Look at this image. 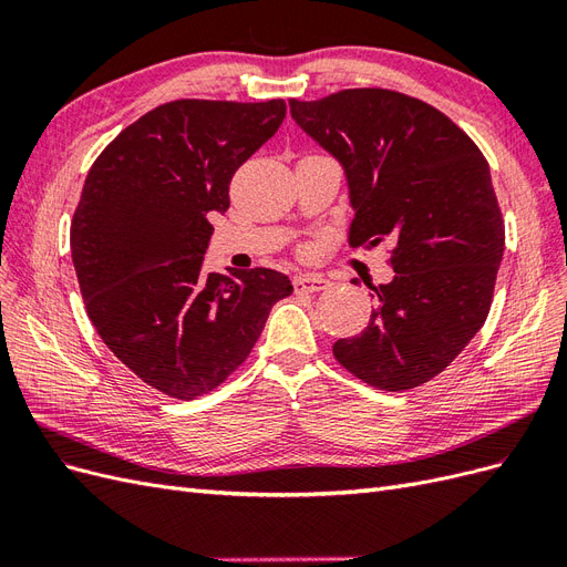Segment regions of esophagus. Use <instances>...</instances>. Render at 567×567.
I'll use <instances>...</instances> for the list:
<instances>
[{"label": "esophagus", "instance_id": "esophagus-1", "mask_svg": "<svg viewBox=\"0 0 567 567\" xmlns=\"http://www.w3.org/2000/svg\"><path fill=\"white\" fill-rule=\"evenodd\" d=\"M293 286L296 290H300V293H319V290L329 288L331 281L319 277V274H302V277L293 279Z\"/></svg>", "mask_w": 567, "mask_h": 567}]
</instances>
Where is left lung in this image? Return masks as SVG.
I'll list each match as a JSON object with an SVG mask.
<instances>
[{"instance_id": "left-lung-1", "label": "left lung", "mask_w": 567, "mask_h": 567, "mask_svg": "<svg viewBox=\"0 0 567 567\" xmlns=\"http://www.w3.org/2000/svg\"><path fill=\"white\" fill-rule=\"evenodd\" d=\"M290 115L346 169L350 246L390 238L394 277L375 290L367 329L333 346L381 390L447 369L487 319L504 255L489 165L471 136L425 101L390 90L290 99Z\"/></svg>"}]
</instances>
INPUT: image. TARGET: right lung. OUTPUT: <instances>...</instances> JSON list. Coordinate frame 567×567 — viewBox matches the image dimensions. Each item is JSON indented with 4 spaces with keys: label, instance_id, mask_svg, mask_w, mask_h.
Returning a JSON list of instances; mask_svg holds the SVG:
<instances>
[{
    "label": "right lung",
    "instance_id": "1",
    "mask_svg": "<svg viewBox=\"0 0 567 567\" xmlns=\"http://www.w3.org/2000/svg\"><path fill=\"white\" fill-rule=\"evenodd\" d=\"M284 117V99L169 101L120 132L84 179L71 225L84 307L120 362L175 400L225 383L293 293L277 269L203 271L234 173Z\"/></svg>",
    "mask_w": 567,
    "mask_h": 567
}]
</instances>
